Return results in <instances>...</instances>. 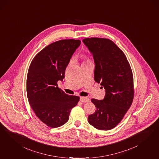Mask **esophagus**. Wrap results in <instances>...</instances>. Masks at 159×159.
<instances>
[{
	"instance_id": "obj_1",
	"label": "esophagus",
	"mask_w": 159,
	"mask_h": 159,
	"mask_svg": "<svg viewBox=\"0 0 159 159\" xmlns=\"http://www.w3.org/2000/svg\"><path fill=\"white\" fill-rule=\"evenodd\" d=\"M80 101L82 102H89V98L85 97H81L80 98Z\"/></svg>"
}]
</instances>
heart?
<instances>
[{
	"label": "heart",
	"instance_id": "b5f03b06",
	"mask_svg": "<svg viewBox=\"0 0 159 159\" xmlns=\"http://www.w3.org/2000/svg\"><path fill=\"white\" fill-rule=\"evenodd\" d=\"M84 63H85V62H89V60H88V58L86 56H84Z\"/></svg>",
	"mask_w": 159,
	"mask_h": 159
}]
</instances>
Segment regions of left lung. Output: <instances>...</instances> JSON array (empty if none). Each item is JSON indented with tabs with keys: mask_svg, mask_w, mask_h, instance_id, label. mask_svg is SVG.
<instances>
[{
	"mask_svg": "<svg viewBox=\"0 0 159 159\" xmlns=\"http://www.w3.org/2000/svg\"><path fill=\"white\" fill-rule=\"evenodd\" d=\"M82 41L93 56L95 81L106 92L103 100L91 99L97 109L88 120L95 128L111 130L122 120L133 102L132 71L124 52L111 40L91 37Z\"/></svg>",
	"mask_w": 159,
	"mask_h": 159,
	"instance_id": "obj_1",
	"label": "left lung"
}]
</instances>
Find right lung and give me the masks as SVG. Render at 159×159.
Wrapping results in <instances>:
<instances>
[{
    "label": "right lung",
    "mask_w": 159,
    "mask_h": 159,
    "mask_svg": "<svg viewBox=\"0 0 159 159\" xmlns=\"http://www.w3.org/2000/svg\"><path fill=\"white\" fill-rule=\"evenodd\" d=\"M80 40L54 42L36 54L28 70L26 91L29 102L36 116L48 127L56 128L68 120L72 108L80 100L58 87Z\"/></svg>",
    "instance_id": "right-lung-1"
}]
</instances>
